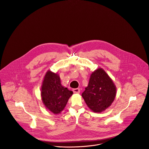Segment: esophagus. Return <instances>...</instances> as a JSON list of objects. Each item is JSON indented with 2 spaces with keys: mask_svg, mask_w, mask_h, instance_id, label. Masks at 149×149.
I'll use <instances>...</instances> for the list:
<instances>
[{
  "mask_svg": "<svg viewBox=\"0 0 149 149\" xmlns=\"http://www.w3.org/2000/svg\"><path fill=\"white\" fill-rule=\"evenodd\" d=\"M72 91H73L74 93H80V89H79V88L73 89Z\"/></svg>",
  "mask_w": 149,
  "mask_h": 149,
  "instance_id": "1",
  "label": "esophagus"
}]
</instances>
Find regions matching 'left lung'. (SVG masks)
<instances>
[{
	"instance_id": "1",
	"label": "left lung",
	"mask_w": 149,
	"mask_h": 149,
	"mask_svg": "<svg viewBox=\"0 0 149 149\" xmlns=\"http://www.w3.org/2000/svg\"><path fill=\"white\" fill-rule=\"evenodd\" d=\"M116 88L108 75L102 68L90 75L88 86L82 96L86 104L94 112H101L108 108L115 100Z\"/></svg>"
}]
</instances>
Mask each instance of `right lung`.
<instances>
[{
	"mask_svg": "<svg viewBox=\"0 0 149 149\" xmlns=\"http://www.w3.org/2000/svg\"><path fill=\"white\" fill-rule=\"evenodd\" d=\"M73 92L63 87L59 76L48 71L45 75L41 88L42 102L47 109L55 114L64 109Z\"/></svg>",
	"mask_w": 149,
	"mask_h": 149,
	"instance_id": "add662e5",
	"label": "right lung"
}]
</instances>
